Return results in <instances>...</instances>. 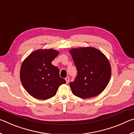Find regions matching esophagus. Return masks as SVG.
Wrapping results in <instances>:
<instances>
[{
	"label": "esophagus",
	"mask_w": 134,
	"mask_h": 134,
	"mask_svg": "<svg viewBox=\"0 0 134 134\" xmlns=\"http://www.w3.org/2000/svg\"><path fill=\"white\" fill-rule=\"evenodd\" d=\"M65 81H66V83H67V84H68L69 83V81H70V79L68 77H67L65 79Z\"/></svg>",
	"instance_id": "esophagus-1"
}]
</instances>
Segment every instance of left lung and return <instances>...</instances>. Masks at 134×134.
<instances>
[{"instance_id": "left-lung-1", "label": "left lung", "mask_w": 134, "mask_h": 134, "mask_svg": "<svg viewBox=\"0 0 134 134\" xmlns=\"http://www.w3.org/2000/svg\"><path fill=\"white\" fill-rule=\"evenodd\" d=\"M69 52L77 70L75 80L70 83L72 93L81 99L100 94L111 77V66L107 57L91 47L72 48Z\"/></svg>"}]
</instances>
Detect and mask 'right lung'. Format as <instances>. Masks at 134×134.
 Segmentation results:
<instances>
[{"label":"right lung","mask_w":134,"mask_h":134,"mask_svg":"<svg viewBox=\"0 0 134 134\" xmlns=\"http://www.w3.org/2000/svg\"><path fill=\"white\" fill-rule=\"evenodd\" d=\"M54 49H40L25 59L20 70L24 89L35 99L47 100L54 96L59 86L66 83L60 77L59 69L51 62L58 55Z\"/></svg>","instance_id":"right-lung-1"}]
</instances>
